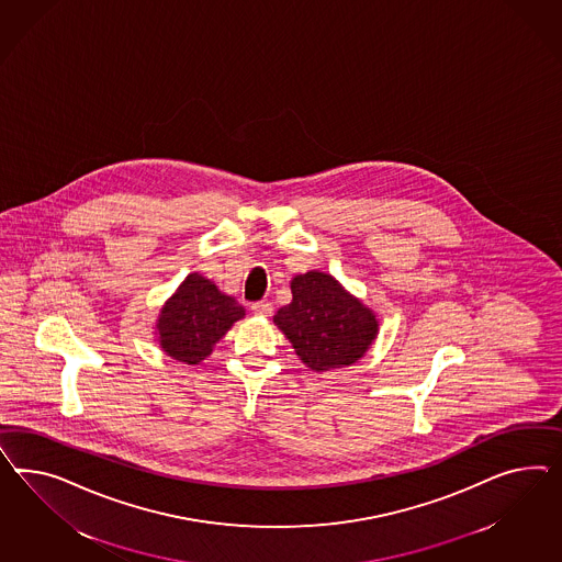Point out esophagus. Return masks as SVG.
<instances>
[{
    "label": "esophagus",
    "mask_w": 562,
    "mask_h": 562,
    "mask_svg": "<svg viewBox=\"0 0 562 562\" xmlns=\"http://www.w3.org/2000/svg\"><path fill=\"white\" fill-rule=\"evenodd\" d=\"M251 311H254L256 315H261V317H270L273 306L272 303H268V301H261V303L251 304Z\"/></svg>",
    "instance_id": "1"
}]
</instances>
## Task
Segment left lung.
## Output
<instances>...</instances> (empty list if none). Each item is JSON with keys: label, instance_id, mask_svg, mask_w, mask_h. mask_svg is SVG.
<instances>
[{"label": "left lung", "instance_id": "8db88e82", "mask_svg": "<svg viewBox=\"0 0 562 562\" xmlns=\"http://www.w3.org/2000/svg\"><path fill=\"white\" fill-rule=\"evenodd\" d=\"M292 303L278 308L276 327L313 372L362 360L379 337V317L331 273L308 270L290 282Z\"/></svg>", "mask_w": 562, "mask_h": 562}]
</instances>
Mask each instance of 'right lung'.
Instances as JSON below:
<instances>
[{
  "label": "right lung",
  "mask_w": 562,
  "mask_h": 562,
  "mask_svg": "<svg viewBox=\"0 0 562 562\" xmlns=\"http://www.w3.org/2000/svg\"><path fill=\"white\" fill-rule=\"evenodd\" d=\"M245 317V308L221 292L213 280L188 273L167 299L155 323L159 348L183 364H200L213 353L233 323Z\"/></svg>",
  "instance_id": "add662e5"
}]
</instances>
